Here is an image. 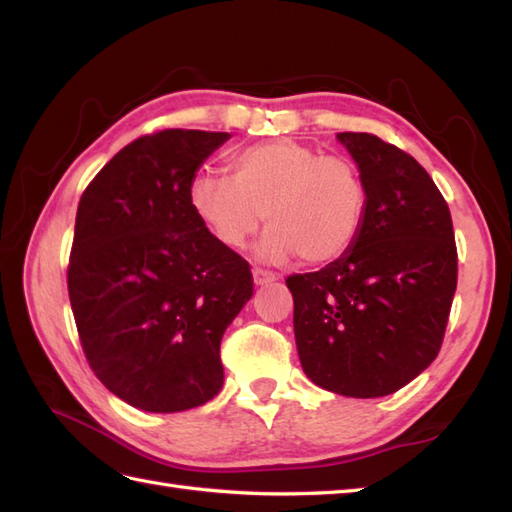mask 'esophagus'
I'll use <instances>...</instances> for the list:
<instances>
[{"label":"esophagus","mask_w":512,"mask_h":512,"mask_svg":"<svg viewBox=\"0 0 512 512\" xmlns=\"http://www.w3.org/2000/svg\"><path fill=\"white\" fill-rule=\"evenodd\" d=\"M253 281H255V286H268V284H275L277 275L268 273V270H262V268H255L253 270Z\"/></svg>","instance_id":"34e87169"}]
</instances>
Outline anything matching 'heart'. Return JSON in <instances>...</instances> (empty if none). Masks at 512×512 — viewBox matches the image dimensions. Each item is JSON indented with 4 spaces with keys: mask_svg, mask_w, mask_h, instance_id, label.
I'll return each mask as SVG.
<instances>
[{
    "mask_svg": "<svg viewBox=\"0 0 512 512\" xmlns=\"http://www.w3.org/2000/svg\"><path fill=\"white\" fill-rule=\"evenodd\" d=\"M231 178L202 171L189 184V209L217 244L244 248L266 220L257 257L306 266L341 259L361 235L367 191L343 156H321L292 138L250 145L228 160Z\"/></svg>",
    "mask_w": 512,
    "mask_h": 512,
    "instance_id": "heart-1",
    "label": "heart"
}]
</instances>
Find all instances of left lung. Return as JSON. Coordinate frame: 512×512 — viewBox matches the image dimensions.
<instances>
[{"label": "left lung", "instance_id": "obj_1", "mask_svg": "<svg viewBox=\"0 0 512 512\" xmlns=\"http://www.w3.org/2000/svg\"><path fill=\"white\" fill-rule=\"evenodd\" d=\"M336 140L367 191L361 235L317 273L290 275L295 341L314 385L394 394L438 356L458 286L449 206L416 158L372 134Z\"/></svg>", "mask_w": 512, "mask_h": 512}]
</instances>
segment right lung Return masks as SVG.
<instances>
[{
  "label": "right lung",
  "instance_id": "1",
  "mask_svg": "<svg viewBox=\"0 0 512 512\" xmlns=\"http://www.w3.org/2000/svg\"><path fill=\"white\" fill-rule=\"evenodd\" d=\"M228 138L143 136L81 195L68 268L76 330L96 378L136 409L187 411L222 389L220 343L253 297V275L195 220L187 193Z\"/></svg>",
  "mask_w": 512,
  "mask_h": 512
}]
</instances>
